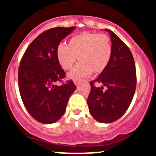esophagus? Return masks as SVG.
Masks as SVG:
<instances>
[{
  "label": "esophagus",
  "mask_w": 156,
  "mask_h": 156,
  "mask_svg": "<svg viewBox=\"0 0 156 156\" xmlns=\"http://www.w3.org/2000/svg\"><path fill=\"white\" fill-rule=\"evenodd\" d=\"M74 82H75V84L76 86H78V84H79V80L78 79H75V81H74Z\"/></svg>",
  "instance_id": "esophagus-1"
}]
</instances>
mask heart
<instances>
[{"mask_svg": "<svg viewBox=\"0 0 156 156\" xmlns=\"http://www.w3.org/2000/svg\"><path fill=\"white\" fill-rule=\"evenodd\" d=\"M112 46L111 39L106 34L82 32L72 36L68 46L59 44L56 48V57L62 69L69 70L77 59L81 61L69 76L72 78L99 74L106 69L111 59Z\"/></svg>", "mask_w": 156, "mask_h": 156, "instance_id": "obj_1", "label": "heart"}]
</instances>
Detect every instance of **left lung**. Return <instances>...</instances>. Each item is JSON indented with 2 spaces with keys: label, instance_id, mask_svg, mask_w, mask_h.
<instances>
[{
  "label": "left lung",
  "instance_id": "1",
  "mask_svg": "<svg viewBox=\"0 0 156 156\" xmlns=\"http://www.w3.org/2000/svg\"><path fill=\"white\" fill-rule=\"evenodd\" d=\"M111 36L112 53L107 67L97 79L90 81L87 98L91 115L99 122L111 123L122 117L133 100L136 85L134 59L128 47L115 34L106 29ZM108 87L97 88L95 83Z\"/></svg>",
  "mask_w": 156,
  "mask_h": 156
}]
</instances>
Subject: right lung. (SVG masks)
I'll return each instance as SVG.
<instances>
[{"mask_svg":"<svg viewBox=\"0 0 156 156\" xmlns=\"http://www.w3.org/2000/svg\"><path fill=\"white\" fill-rule=\"evenodd\" d=\"M75 27H56L39 34L25 51L18 72L20 96L37 122L54 123L65 113L69 97L76 89L72 80L63 83L66 72L56 57V48ZM60 81V86L55 84Z\"/></svg>","mask_w":156,"mask_h":156,"instance_id":"right-lung-1","label":"right lung"}]
</instances>
